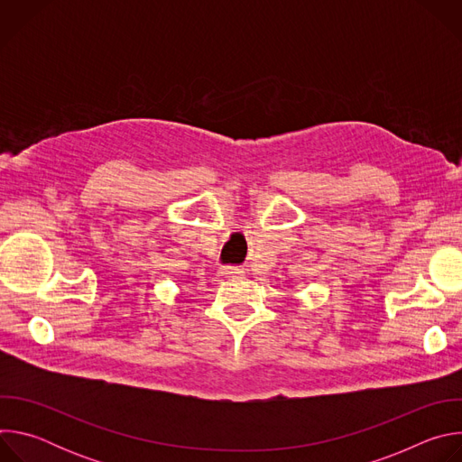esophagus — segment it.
<instances>
[{"label":"esophagus","mask_w":462,"mask_h":462,"mask_svg":"<svg viewBox=\"0 0 462 462\" xmlns=\"http://www.w3.org/2000/svg\"><path fill=\"white\" fill-rule=\"evenodd\" d=\"M219 274L226 276V278H236V276H241L243 271L241 269H236V267H221L219 269Z\"/></svg>","instance_id":"obj_1"}]
</instances>
